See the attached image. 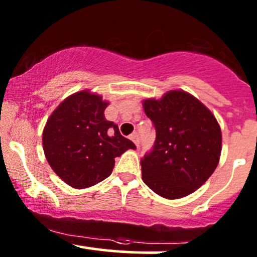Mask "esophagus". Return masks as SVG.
Masks as SVG:
<instances>
[{
	"mask_svg": "<svg viewBox=\"0 0 257 257\" xmlns=\"http://www.w3.org/2000/svg\"><path fill=\"white\" fill-rule=\"evenodd\" d=\"M129 138H131V140L135 144V145H137V147H139V144H140V139H139V135L137 134V133L132 134Z\"/></svg>",
	"mask_w": 257,
	"mask_h": 257,
	"instance_id": "esophagus-1",
	"label": "esophagus"
}]
</instances>
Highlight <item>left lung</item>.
<instances>
[{
	"label": "left lung",
	"mask_w": 257,
	"mask_h": 257,
	"mask_svg": "<svg viewBox=\"0 0 257 257\" xmlns=\"http://www.w3.org/2000/svg\"><path fill=\"white\" fill-rule=\"evenodd\" d=\"M144 110L156 129L151 151L141 158L144 182L168 199L194 192L219 163L222 139L215 116L182 90L145 100Z\"/></svg>",
	"instance_id": "8db88e82"
}]
</instances>
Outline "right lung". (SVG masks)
<instances>
[{"instance_id":"obj_1","label":"right lung","mask_w":257,"mask_h":257,"mask_svg":"<svg viewBox=\"0 0 257 257\" xmlns=\"http://www.w3.org/2000/svg\"><path fill=\"white\" fill-rule=\"evenodd\" d=\"M108 104L82 90L65 99L43 131V150L52 169L75 188H85L111 175L114 158L137 149L105 118Z\"/></svg>"}]
</instances>
